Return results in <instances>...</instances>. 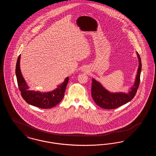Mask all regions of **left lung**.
<instances>
[{"label":"left lung","mask_w":156,"mask_h":156,"mask_svg":"<svg viewBox=\"0 0 156 156\" xmlns=\"http://www.w3.org/2000/svg\"><path fill=\"white\" fill-rule=\"evenodd\" d=\"M137 54L139 61V66L136 81L127 94L123 92L111 93L104 88L99 82L95 79H92L91 88L92 97L94 102L99 107L106 109H116L130 101L136 95L140 84L141 70V59L137 52Z\"/></svg>","instance_id":"1"}]
</instances>
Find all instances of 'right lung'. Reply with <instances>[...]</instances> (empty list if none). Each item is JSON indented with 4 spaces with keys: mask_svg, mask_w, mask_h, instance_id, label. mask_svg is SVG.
I'll return each mask as SVG.
<instances>
[{
    "mask_svg": "<svg viewBox=\"0 0 156 156\" xmlns=\"http://www.w3.org/2000/svg\"><path fill=\"white\" fill-rule=\"evenodd\" d=\"M20 59V55L19 56L16 63V75L19 88L21 92V95L27 104L41 109L51 108L59 104L64 97L69 78H66L64 81L57 87V88L51 92L42 93L30 90L21 73Z\"/></svg>",
    "mask_w": 156,
    "mask_h": 156,
    "instance_id": "obj_1",
    "label": "right lung"
}]
</instances>
